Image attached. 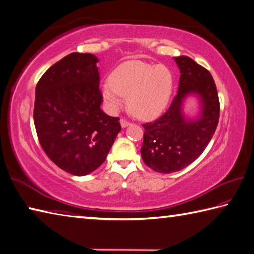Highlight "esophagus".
I'll return each mask as SVG.
<instances>
[{
  "mask_svg": "<svg viewBox=\"0 0 254 254\" xmlns=\"http://www.w3.org/2000/svg\"><path fill=\"white\" fill-rule=\"evenodd\" d=\"M120 123H121V127H127L130 126V122H128L127 120H126V119H121V120H120Z\"/></svg>",
  "mask_w": 254,
  "mask_h": 254,
  "instance_id": "34e87169",
  "label": "esophagus"
}]
</instances>
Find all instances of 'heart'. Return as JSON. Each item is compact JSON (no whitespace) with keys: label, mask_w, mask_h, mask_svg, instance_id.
Listing matches in <instances>:
<instances>
[{"label":"heart","mask_w":254,"mask_h":254,"mask_svg":"<svg viewBox=\"0 0 254 254\" xmlns=\"http://www.w3.org/2000/svg\"><path fill=\"white\" fill-rule=\"evenodd\" d=\"M173 77L168 67L131 60L115 68L111 81L102 85V95L111 109L127 98V108L134 117L152 119L162 112L171 96Z\"/></svg>","instance_id":"heart-1"}]
</instances>
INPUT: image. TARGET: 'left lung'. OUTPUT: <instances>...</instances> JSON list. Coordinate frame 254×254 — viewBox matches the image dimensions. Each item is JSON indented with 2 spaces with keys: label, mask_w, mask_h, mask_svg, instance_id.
I'll return each instance as SVG.
<instances>
[{
  "label": "left lung",
  "mask_w": 254,
  "mask_h": 254,
  "mask_svg": "<svg viewBox=\"0 0 254 254\" xmlns=\"http://www.w3.org/2000/svg\"><path fill=\"white\" fill-rule=\"evenodd\" d=\"M180 68L179 90L171 105L155 121L144 127L141 155L147 167L160 173H172L199 158L216 130L220 102L211 73L186 55L174 58ZM199 95L201 114L195 120L186 119L182 112L184 98Z\"/></svg>",
  "instance_id": "obj_1"
}]
</instances>
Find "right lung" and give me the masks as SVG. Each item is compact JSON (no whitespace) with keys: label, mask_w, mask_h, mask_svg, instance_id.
Instances as JSON below:
<instances>
[{"label":"right lung","mask_w":254,"mask_h":254,"mask_svg":"<svg viewBox=\"0 0 254 254\" xmlns=\"http://www.w3.org/2000/svg\"><path fill=\"white\" fill-rule=\"evenodd\" d=\"M98 62L90 53L68 54L35 87L33 119L40 144L60 169L77 177L104 162L121 131L120 119L100 108Z\"/></svg>","instance_id":"add662e5"}]
</instances>
